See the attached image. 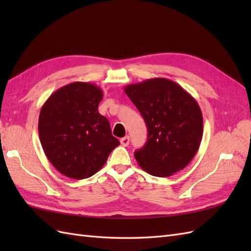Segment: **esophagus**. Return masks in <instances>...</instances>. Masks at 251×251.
Masks as SVG:
<instances>
[{"instance_id": "1", "label": "esophagus", "mask_w": 251, "mask_h": 251, "mask_svg": "<svg viewBox=\"0 0 251 251\" xmlns=\"http://www.w3.org/2000/svg\"><path fill=\"white\" fill-rule=\"evenodd\" d=\"M128 142H130V137H128V136H126V137L120 139V143L123 144L124 147H127L128 146Z\"/></svg>"}]
</instances>
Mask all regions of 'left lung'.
<instances>
[{"mask_svg": "<svg viewBox=\"0 0 251 251\" xmlns=\"http://www.w3.org/2000/svg\"><path fill=\"white\" fill-rule=\"evenodd\" d=\"M148 127L144 147L134 153L141 169L156 177L183 170L198 151L203 116L198 102L177 82L150 78L125 87Z\"/></svg>", "mask_w": 251, "mask_h": 251, "instance_id": "8db88e82", "label": "left lung"}]
</instances>
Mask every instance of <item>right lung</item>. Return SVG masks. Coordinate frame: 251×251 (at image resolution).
I'll use <instances>...</instances> for the list:
<instances>
[{"label": "right lung", "instance_id": "right-lung-1", "mask_svg": "<svg viewBox=\"0 0 251 251\" xmlns=\"http://www.w3.org/2000/svg\"><path fill=\"white\" fill-rule=\"evenodd\" d=\"M103 93L94 83L75 81L59 88L45 101L39 135L45 155L64 176L86 179L107 162L119 141L98 105Z\"/></svg>", "mask_w": 251, "mask_h": 251}]
</instances>
